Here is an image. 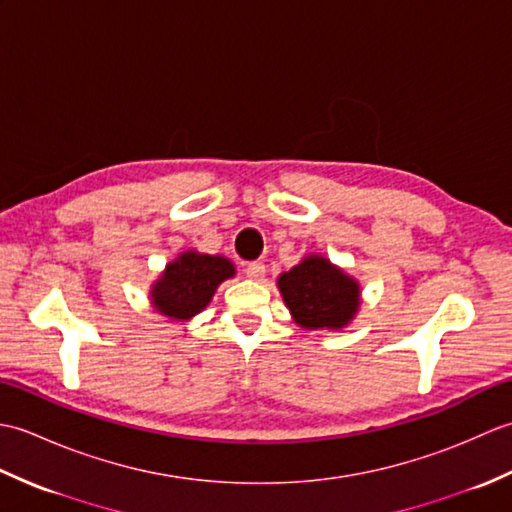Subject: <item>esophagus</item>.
Listing matches in <instances>:
<instances>
[{"mask_svg":"<svg viewBox=\"0 0 512 512\" xmlns=\"http://www.w3.org/2000/svg\"><path fill=\"white\" fill-rule=\"evenodd\" d=\"M244 273L248 279H262L266 273V266L262 262H248L244 266Z\"/></svg>","mask_w":512,"mask_h":512,"instance_id":"obj_1","label":"esophagus"}]
</instances>
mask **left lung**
<instances>
[{
    "instance_id": "obj_1",
    "label": "left lung",
    "mask_w": 512,
    "mask_h": 512,
    "mask_svg": "<svg viewBox=\"0 0 512 512\" xmlns=\"http://www.w3.org/2000/svg\"><path fill=\"white\" fill-rule=\"evenodd\" d=\"M279 290L303 328H343L358 308L356 281L323 257L303 259L290 273L281 275Z\"/></svg>"
}]
</instances>
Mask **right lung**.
Wrapping results in <instances>:
<instances>
[{
  "instance_id": "1",
  "label": "right lung",
  "mask_w": 512,
  "mask_h": 512,
  "mask_svg": "<svg viewBox=\"0 0 512 512\" xmlns=\"http://www.w3.org/2000/svg\"><path fill=\"white\" fill-rule=\"evenodd\" d=\"M235 268L224 257L184 253L169 264L154 286V306L171 319H189L206 308L215 288L233 277Z\"/></svg>"
}]
</instances>
